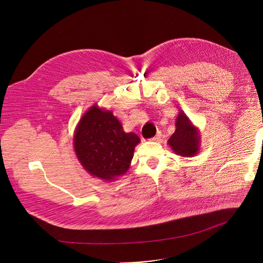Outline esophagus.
<instances>
[{"instance_id": "obj_1", "label": "esophagus", "mask_w": 263, "mask_h": 263, "mask_svg": "<svg viewBox=\"0 0 263 263\" xmlns=\"http://www.w3.org/2000/svg\"><path fill=\"white\" fill-rule=\"evenodd\" d=\"M161 138H162V134H161V132H159V133L156 134L155 137H153L151 140H152V141H160Z\"/></svg>"}]
</instances>
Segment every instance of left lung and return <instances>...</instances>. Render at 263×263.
Listing matches in <instances>:
<instances>
[{
	"mask_svg": "<svg viewBox=\"0 0 263 263\" xmlns=\"http://www.w3.org/2000/svg\"><path fill=\"white\" fill-rule=\"evenodd\" d=\"M176 130L168 139L167 143L175 154L182 157H193L199 151L201 134L198 128L180 110L176 118Z\"/></svg>",
	"mask_w": 263,
	"mask_h": 263,
	"instance_id": "8db88e82",
	"label": "left lung"
}]
</instances>
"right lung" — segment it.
<instances>
[{
    "label": "right lung",
    "instance_id": "right-lung-1",
    "mask_svg": "<svg viewBox=\"0 0 263 263\" xmlns=\"http://www.w3.org/2000/svg\"><path fill=\"white\" fill-rule=\"evenodd\" d=\"M140 138L125 133L112 111L93 104L80 119L73 136L79 162L90 176L112 182L130 166Z\"/></svg>",
    "mask_w": 263,
    "mask_h": 263
}]
</instances>
